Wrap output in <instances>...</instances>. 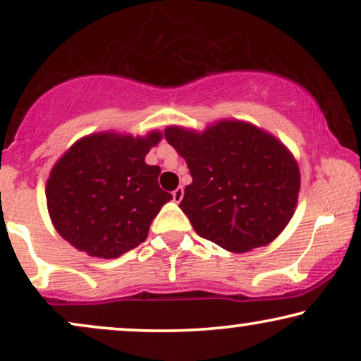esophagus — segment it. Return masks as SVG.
Wrapping results in <instances>:
<instances>
[{"label":"esophagus","mask_w":361,"mask_h":361,"mask_svg":"<svg viewBox=\"0 0 361 361\" xmlns=\"http://www.w3.org/2000/svg\"><path fill=\"white\" fill-rule=\"evenodd\" d=\"M173 200H175L176 203H180L181 200H183V196H185V190H183V186H178V188L173 191Z\"/></svg>","instance_id":"esophagus-1"}]
</instances>
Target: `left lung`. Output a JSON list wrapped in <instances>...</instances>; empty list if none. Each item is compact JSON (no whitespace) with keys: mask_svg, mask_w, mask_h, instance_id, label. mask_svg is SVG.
<instances>
[{"mask_svg":"<svg viewBox=\"0 0 361 361\" xmlns=\"http://www.w3.org/2000/svg\"><path fill=\"white\" fill-rule=\"evenodd\" d=\"M165 138L193 178L180 208L202 238L245 253L285 230L298 202L300 170L275 136L223 120L203 133L168 126Z\"/></svg>","mask_w":361,"mask_h":361,"instance_id":"left-lung-1","label":"left lung"}]
</instances>
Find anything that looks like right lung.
<instances>
[{
  "instance_id": "add662e5",
  "label": "right lung",
  "mask_w": 361,
  "mask_h": 361,
  "mask_svg": "<svg viewBox=\"0 0 361 361\" xmlns=\"http://www.w3.org/2000/svg\"><path fill=\"white\" fill-rule=\"evenodd\" d=\"M161 133H97L76 141L58 159L47 203L59 235L80 252L118 258L147 240L149 225L173 196L158 185L159 166L145 157Z\"/></svg>"
}]
</instances>
